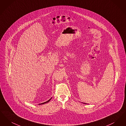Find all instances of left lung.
<instances>
[{"label":"left lung","mask_w":126,"mask_h":126,"mask_svg":"<svg viewBox=\"0 0 126 126\" xmlns=\"http://www.w3.org/2000/svg\"><path fill=\"white\" fill-rule=\"evenodd\" d=\"M84 103V104H86V103Z\"/></svg>","instance_id":"left-lung-1"}]
</instances>
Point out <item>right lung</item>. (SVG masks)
Returning <instances> with one entry per match:
<instances>
[{
    "label": "right lung",
    "instance_id": "right-lung-1",
    "mask_svg": "<svg viewBox=\"0 0 126 126\" xmlns=\"http://www.w3.org/2000/svg\"><path fill=\"white\" fill-rule=\"evenodd\" d=\"M51 98H50V99L49 100H48V101H47V102H43V103H40V104H40V105H41V104H44V103H47V102H49V101H50V100L51 99Z\"/></svg>",
    "mask_w": 126,
    "mask_h": 126
}]
</instances>
